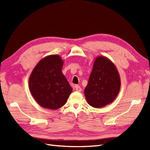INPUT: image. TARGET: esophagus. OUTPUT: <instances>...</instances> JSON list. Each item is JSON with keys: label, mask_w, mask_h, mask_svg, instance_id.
<instances>
[{"label": "esophagus", "mask_w": 150, "mask_h": 150, "mask_svg": "<svg viewBox=\"0 0 150 150\" xmlns=\"http://www.w3.org/2000/svg\"><path fill=\"white\" fill-rule=\"evenodd\" d=\"M75 90L76 91L81 92L82 91V88L79 86H75Z\"/></svg>", "instance_id": "obj_1"}]
</instances>
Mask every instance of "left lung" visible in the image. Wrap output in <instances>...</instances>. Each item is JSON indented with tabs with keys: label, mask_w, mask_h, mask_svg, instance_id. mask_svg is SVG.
I'll list each match as a JSON object with an SVG mask.
<instances>
[{
	"label": "left lung",
	"mask_w": 150,
	"mask_h": 150,
	"mask_svg": "<svg viewBox=\"0 0 150 150\" xmlns=\"http://www.w3.org/2000/svg\"><path fill=\"white\" fill-rule=\"evenodd\" d=\"M120 88V78L116 66L107 57H97L84 90L88 103L96 108L106 106L115 99Z\"/></svg>",
	"instance_id": "obj_1"
}]
</instances>
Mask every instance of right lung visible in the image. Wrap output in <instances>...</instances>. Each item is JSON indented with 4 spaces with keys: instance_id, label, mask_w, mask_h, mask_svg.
<instances>
[{
    "instance_id": "1",
    "label": "right lung",
    "mask_w": 150,
    "mask_h": 150,
    "mask_svg": "<svg viewBox=\"0 0 150 150\" xmlns=\"http://www.w3.org/2000/svg\"><path fill=\"white\" fill-rule=\"evenodd\" d=\"M64 60L58 55L44 57L33 68L29 79V88L35 101L42 108L55 110L63 106L71 93L62 72Z\"/></svg>"
}]
</instances>
